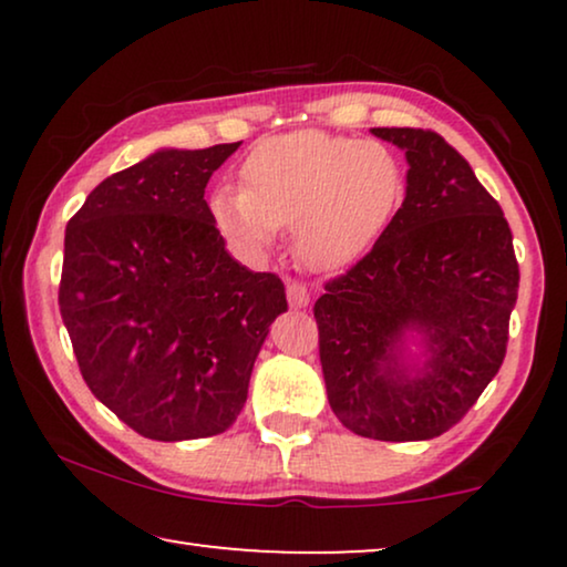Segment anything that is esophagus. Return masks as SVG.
<instances>
[{
  "label": "esophagus",
  "mask_w": 567,
  "mask_h": 567,
  "mask_svg": "<svg viewBox=\"0 0 567 567\" xmlns=\"http://www.w3.org/2000/svg\"><path fill=\"white\" fill-rule=\"evenodd\" d=\"M286 297H289V305L293 309H305L309 305V289L299 281L286 284Z\"/></svg>",
  "instance_id": "34e87169"
}]
</instances>
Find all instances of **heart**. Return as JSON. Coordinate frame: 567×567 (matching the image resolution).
I'll use <instances>...</instances> for the list:
<instances>
[{
    "label": "heart",
    "mask_w": 567,
    "mask_h": 567,
    "mask_svg": "<svg viewBox=\"0 0 567 567\" xmlns=\"http://www.w3.org/2000/svg\"><path fill=\"white\" fill-rule=\"evenodd\" d=\"M402 169L384 144L328 131L262 138L239 165V190L221 188L208 212L221 235L250 252L291 224L293 255L336 270L374 245L398 212Z\"/></svg>",
    "instance_id": "1"
}]
</instances>
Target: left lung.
I'll return each mask as SVG.
<instances>
[{"mask_svg":"<svg viewBox=\"0 0 567 567\" xmlns=\"http://www.w3.org/2000/svg\"><path fill=\"white\" fill-rule=\"evenodd\" d=\"M408 157V196L374 247L315 301L320 363L338 421L377 441H423L467 415L508 346L518 297L514 235L470 162L431 128H371ZM430 338L423 375L393 348Z\"/></svg>","mask_w":567,"mask_h":567,"instance_id":"8db88e82","label":"left lung"}]
</instances>
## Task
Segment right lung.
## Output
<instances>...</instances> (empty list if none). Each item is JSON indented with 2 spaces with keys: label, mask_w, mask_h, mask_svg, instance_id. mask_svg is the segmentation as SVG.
<instances>
[{
  "label": "right lung",
  "mask_w": 567,
  "mask_h": 567,
  "mask_svg": "<svg viewBox=\"0 0 567 567\" xmlns=\"http://www.w3.org/2000/svg\"><path fill=\"white\" fill-rule=\"evenodd\" d=\"M237 146L154 152L105 177L66 224L59 309L76 363L146 439L227 431L286 312L281 278L229 258L204 198Z\"/></svg>",
  "instance_id": "add662e5"
}]
</instances>
